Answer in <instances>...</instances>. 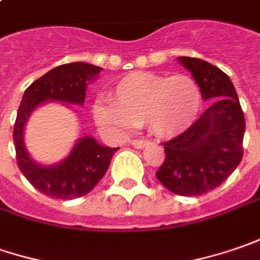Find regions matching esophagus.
I'll return each mask as SVG.
<instances>
[{"mask_svg": "<svg viewBox=\"0 0 260 260\" xmlns=\"http://www.w3.org/2000/svg\"><path fill=\"white\" fill-rule=\"evenodd\" d=\"M148 144H150L148 140H134V141H131V145L135 147V148H144Z\"/></svg>", "mask_w": 260, "mask_h": 260, "instance_id": "1", "label": "esophagus"}]
</instances>
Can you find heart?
I'll return each instance as SVG.
<instances>
[{
	"instance_id": "heart-1",
	"label": "heart",
	"mask_w": 260,
	"mask_h": 260,
	"mask_svg": "<svg viewBox=\"0 0 260 260\" xmlns=\"http://www.w3.org/2000/svg\"><path fill=\"white\" fill-rule=\"evenodd\" d=\"M110 100L112 105L97 102L93 106V119L102 129L126 132L147 123L154 135L172 138L193 123L202 94L197 81L185 74L132 73L115 84Z\"/></svg>"
}]
</instances>
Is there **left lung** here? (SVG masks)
<instances>
[{"mask_svg":"<svg viewBox=\"0 0 260 260\" xmlns=\"http://www.w3.org/2000/svg\"><path fill=\"white\" fill-rule=\"evenodd\" d=\"M179 61L199 85L209 108L185 132L163 142L160 183L182 197H198L218 187L236 170L243 157L246 122L236 88L215 65L189 56Z\"/></svg>","mask_w":260,"mask_h":260,"instance_id":"8db88e82","label":"left lung"}]
</instances>
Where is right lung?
Listing matches in <instances>:
<instances>
[{
  "mask_svg": "<svg viewBox=\"0 0 260 260\" xmlns=\"http://www.w3.org/2000/svg\"><path fill=\"white\" fill-rule=\"evenodd\" d=\"M102 71L100 67L85 62L59 65L28 85L18 106L13 131L18 169L28 182L43 195L55 199H74L88 193L108 172L110 160L118 148L103 147L93 137H84L75 144L62 163L43 167L26 152L23 128L30 113L46 100L83 105L85 88Z\"/></svg>",
  "mask_w": 260,
  "mask_h": 260,
  "instance_id": "obj_1",
  "label": "right lung"
}]
</instances>
